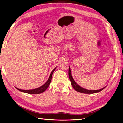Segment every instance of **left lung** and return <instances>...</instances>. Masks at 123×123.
Masks as SVG:
<instances>
[{
	"instance_id": "left-lung-1",
	"label": "left lung",
	"mask_w": 123,
	"mask_h": 123,
	"mask_svg": "<svg viewBox=\"0 0 123 123\" xmlns=\"http://www.w3.org/2000/svg\"><path fill=\"white\" fill-rule=\"evenodd\" d=\"M69 77L70 80L71 82V85L72 86L73 88L75 89V90L77 91L80 93H87V94H92V93H97L98 92H100V91H102V90L105 88V87H104L102 89H100L99 90H87V89H84L82 87H81L79 85H77L75 81L73 79V77L71 75V70H70V67H69Z\"/></svg>"
}]
</instances>
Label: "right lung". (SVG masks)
<instances>
[{
    "label": "right lung",
    "mask_w": 123,
    "mask_h": 123,
    "mask_svg": "<svg viewBox=\"0 0 123 123\" xmlns=\"http://www.w3.org/2000/svg\"><path fill=\"white\" fill-rule=\"evenodd\" d=\"M56 68L55 69H54L51 72L50 75L49 76V79L47 81V82L44 84V85H43L42 86H41L39 88H36L34 89H32V90H21V89H18L16 88L17 90H18L20 91L23 92L25 93H29V94H39L41 93H43L44 91H45V90H46V89L48 88V87L49 86V85L51 83V79H52V74L53 72L54 71V70H55Z\"/></svg>",
    "instance_id": "obj_1"
}]
</instances>
